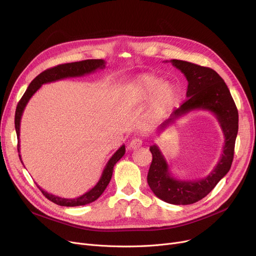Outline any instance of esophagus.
<instances>
[{
  "instance_id": "34e87169",
  "label": "esophagus",
  "mask_w": 256,
  "mask_h": 256,
  "mask_svg": "<svg viewBox=\"0 0 256 256\" xmlns=\"http://www.w3.org/2000/svg\"><path fill=\"white\" fill-rule=\"evenodd\" d=\"M142 140L140 138H132L128 144V150H138L142 146Z\"/></svg>"
}]
</instances>
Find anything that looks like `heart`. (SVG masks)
I'll use <instances>...</instances> for the list:
<instances>
[{"mask_svg":"<svg viewBox=\"0 0 256 256\" xmlns=\"http://www.w3.org/2000/svg\"><path fill=\"white\" fill-rule=\"evenodd\" d=\"M130 96L135 102H144L150 100V110L158 115L167 110L174 100V89L169 83L154 76H140L128 86Z\"/></svg>","mask_w":256,"mask_h":256,"instance_id":"1","label":"heart"}]
</instances>
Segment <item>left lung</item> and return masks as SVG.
I'll return each instance as SVG.
<instances>
[{"label": "left lung", "mask_w": 256, "mask_h": 256, "mask_svg": "<svg viewBox=\"0 0 256 256\" xmlns=\"http://www.w3.org/2000/svg\"><path fill=\"white\" fill-rule=\"evenodd\" d=\"M170 62L188 80V100L158 126V132L164 130L176 118L191 111L206 110L218 119L225 138L223 152L216 167L206 178L196 180H180L173 178L158 147L156 144L150 146L152 162L147 174V182L152 191L165 202L186 206L204 198L230 171L238 130V113L230 89L214 70L182 60L173 59Z\"/></svg>", "instance_id": "8db88e82"}]
</instances>
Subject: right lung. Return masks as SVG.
Listing matches in <instances>:
<instances>
[{"label": "right lung", "instance_id": "right-lung-1", "mask_svg": "<svg viewBox=\"0 0 256 256\" xmlns=\"http://www.w3.org/2000/svg\"><path fill=\"white\" fill-rule=\"evenodd\" d=\"M106 67V62L102 59H89L80 62H72V63H66V64H60L55 67H52L44 72H42L40 74H38L32 82L30 83L28 89L26 90L24 94L20 100L18 102V104L16 106V130L18 139V150L20 152V119L24 113V108L26 104L29 102L30 98L34 96V93L42 87L44 84L56 82V80H63L66 78H76V76H83L85 74H89L91 72H94L96 70H102ZM126 154V146L122 145L120 148L111 156V158L108 160V163L102 171V176L98 180V182L94 186L92 189L82 196L76 198H62L56 195H52L48 193L46 191L42 190V188L37 186L42 194L54 204H56L61 206H85L88 204L96 201L106 190V186L109 184L112 174H113V168L118 160L122 158ZM20 158L22 160L20 154Z\"/></svg>", "mask_w": 256, "mask_h": 256}]
</instances>
